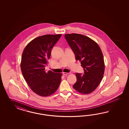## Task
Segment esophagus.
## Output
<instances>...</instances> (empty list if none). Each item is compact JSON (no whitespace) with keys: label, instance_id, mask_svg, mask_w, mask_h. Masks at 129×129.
Listing matches in <instances>:
<instances>
[{"label":"esophagus","instance_id":"obj_1","mask_svg":"<svg viewBox=\"0 0 129 129\" xmlns=\"http://www.w3.org/2000/svg\"><path fill=\"white\" fill-rule=\"evenodd\" d=\"M70 74V73H67V72H63V75H69Z\"/></svg>","mask_w":129,"mask_h":129}]
</instances>
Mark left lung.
I'll use <instances>...</instances> for the list:
<instances>
[{"mask_svg": "<svg viewBox=\"0 0 129 129\" xmlns=\"http://www.w3.org/2000/svg\"><path fill=\"white\" fill-rule=\"evenodd\" d=\"M65 37L75 55L81 61L84 74H76L77 82L73 86L82 94H90L100 84L103 78L105 65L104 56L98 43L85 35L78 34L65 35Z\"/></svg>", "mask_w": 129, "mask_h": 129, "instance_id": "8db88e82", "label": "left lung"}]
</instances>
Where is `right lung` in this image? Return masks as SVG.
<instances>
[{
	"label": "right lung",
	"instance_id": "1",
	"mask_svg": "<svg viewBox=\"0 0 129 129\" xmlns=\"http://www.w3.org/2000/svg\"><path fill=\"white\" fill-rule=\"evenodd\" d=\"M61 34L46 35L33 40L23 50L20 64L23 78L31 90L42 96L54 94L61 82L62 74L45 72L52 47Z\"/></svg>",
	"mask_w": 129,
	"mask_h": 129
}]
</instances>
